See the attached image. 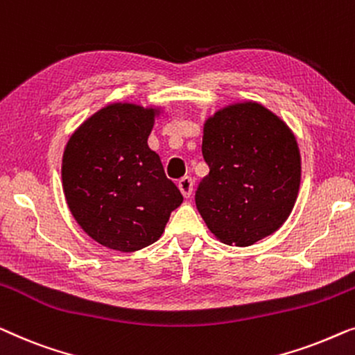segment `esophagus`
<instances>
[{
    "label": "esophagus",
    "mask_w": 355,
    "mask_h": 355,
    "mask_svg": "<svg viewBox=\"0 0 355 355\" xmlns=\"http://www.w3.org/2000/svg\"><path fill=\"white\" fill-rule=\"evenodd\" d=\"M178 189L182 191L184 198H189L193 193V180L189 177H183L178 180Z\"/></svg>",
    "instance_id": "34e87169"
}]
</instances>
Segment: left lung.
Segmentation results:
<instances>
[{"mask_svg":"<svg viewBox=\"0 0 355 355\" xmlns=\"http://www.w3.org/2000/svg\"><path fill=\"white\" fill-rule=\"evenodd\" d=\"M209 175L196 207L214 236L246 248L286 222L301 184V153L293 130L257 101H238L204 121Z\"/></svg>","mask_w":355,"mask_h":355,"instance_id":"obj_1","label":"left lung"}]
</instances>
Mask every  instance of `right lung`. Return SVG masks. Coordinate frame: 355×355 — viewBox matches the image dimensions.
<instances>
[{
	"mask_svg": "<svg viewBox=\"0 0 355 355\" xmlns=\"http://www.w3.org/2000/svg\"><path fill=\"white\" fill-rule=\"evenodd\" d=\"M164 106L111 103L71 135L62 154L69 211L104 248L135 252L156 243L183 196L148 146Z\"/></svg>",
	"mask_w": 355,
	"mask_h": 355,
	"instance_id": "add662e5",
	"label": "right lung"
}]
</instances>
